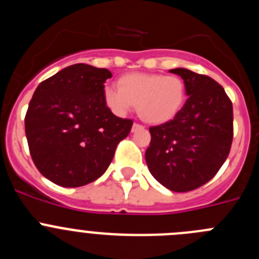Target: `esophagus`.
<instances>
[{
  "label": "esophagus",
  "mask_w": 259,
  "mask_h": 259,
  "mask_svg": "<svg viewBox=\"0 0 259 259\" xmlns=\"http://www.w3.org/2000/svg\"><path fill=\"white\" fill-rule=\"evenodd\" d=\"M141 130H144V127L141 124H139V123H135V124L132 125V132L141 131Z\"/></svg>",
  "instance_id": "34e87169"
}]
</instances>
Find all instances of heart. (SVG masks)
Returning <instances> with one entry per match:
<instances>
[{"mask_svg":"<svg viewBox=\"0 0 259 259\" xmlns=\"http://www.w3.org/2000/svg\"><path fill=\"white\" fill-rule=\"evenodd\" d=\"M105 104L114 114L123 116L137 105L144 122L162 124L176 116L185 101V84L180 77L159 74H128L118 81V89L106 87Z\"/></svg>","mask_w":259,"mask_h":259,"instance_id":"obj_1","label":"heart"}]
</instances>
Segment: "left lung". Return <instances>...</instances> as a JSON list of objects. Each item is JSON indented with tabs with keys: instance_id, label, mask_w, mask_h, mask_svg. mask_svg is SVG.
<instances>
[{
	"instance_id": "8db88e82",
	"label": "left lung",
	"mask_w": 259,
	"mask_h": 259,
	"mask_svg": "<svg viewBox=\"0 0 259 259\" xmlns=\"http://www.w3.org/2000/svg\"><path fill=\"white\" fill-rule=\"evenodd\" d=\"M188 96L175 118L150 127L145 161L155 180L174 192L206 184L230 154L233 139L232 102L214 79L174 68Z\"/></svg>"
}]
</instances>
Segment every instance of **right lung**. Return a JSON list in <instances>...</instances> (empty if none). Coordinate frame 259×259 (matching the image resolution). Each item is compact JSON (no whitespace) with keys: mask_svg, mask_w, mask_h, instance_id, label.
<instances>
[{"mask_svg":"<svg viewBox=\"0 0 259 259\" xmlns=\"http://www.w3.org/2000/svg\"><path fill=\"white\" fill-rule=\"evenodd\" d=\"M106 68L76 63L38 84L24 125L32 161L54 184L75 188L97 180L131 119L114 115L104 100Z\"/></svg>","mask_w":259,"mask_h":259,"instance_id":"add662e5","label":"right lung"}]
</instances>
